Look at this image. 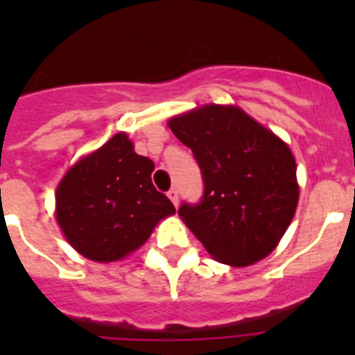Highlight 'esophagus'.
<instances>
[{
  "label": "esophagus",
  "mask_w": 355,
  "mask_h": 355,
  "mask_svg": "<svg viewBox=\"0 0 355 355\" xmlns=\"http://www.w3.org/2000/svg\"><path fill=\"white\" fill-rule=\"evenodd\" d=\"M167 197L171 199V202L175 206H178V189L177 188H171L169 191H167Z\"/></svg>",
  "instance_id": "obj_1"
}]
</instances>
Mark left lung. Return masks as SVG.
Masks as SVG:
<instances>
[{
    "label": "left lung",
    "instance_id": "1",
    "mask_svg": "<svg viewBox=\"0 0 355 355\" xmlns=\"http://www.w3.org/2000/svg\"><path fill=\"white\" fill-rule=\"evenodd\" d=\"M202 175L199 202L178 208L223 263L245 267L278 245L298 202L297 164L278 136L236 107L197 108L169 121Z\"/></svg>",
    "mask_w": 355,
    "mask_h": 355
}]
</instances>
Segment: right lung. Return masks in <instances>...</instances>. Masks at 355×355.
<instances>
[{
  "instance_id": "1",
  "label": "right lung",
  "mask_w": 355,
  "mask_h": 355,
  "mask_svg": "<svg viewBox=\"0 0 355 355\" xmlns=\"http://www.w3.org/2000/svg\"><path fill=\"white\" fill-rule=\"evenodd\" d=\"M153 160L136 155L119 132L66 173L57 188V221L77 252L94 261L121 259L175 214L153 186Z\"/></svg>"
}]
</instances>
